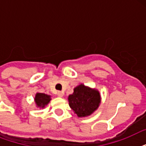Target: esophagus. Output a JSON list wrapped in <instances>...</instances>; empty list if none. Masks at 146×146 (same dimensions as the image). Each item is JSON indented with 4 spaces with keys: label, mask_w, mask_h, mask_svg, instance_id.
Returning a JSON list of instances; mask_svg holds the SVG:
<instances>
[{
    "label": "esophagus",
    "mask_w": 146,
    "mask_h": 146,
    "mask_svg": "<svg viewBox=\"0 0 146 146\" xmlns=\"http://www.w3.org/2000/svg\"><path fill=\"white\" fill-rule=\"evenodd\" d=\"M63 96H64V92L61 91H58L57 92V96L58 97H63Z\"/></svg>",
    "instance_id": "esophagus-1"
}]
</instances>
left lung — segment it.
<instances>
[{
  "mask_svg": "<svg viewBox=\"0 0 146 146\" xmlns=\"http://www.w3.org/2000/svg\"><path fill=\"white\" fill-rule=\"evenodd\" d=\"M100 94L84 85H80L73 89V93L68 97L71 109L79 117H86L93 113L100 104Z\"/></svg>",
  "mask_w": 146,
  "mask_h": 146,
  "instance_id": "1",
  "label": "left lung"
}]
</instances>
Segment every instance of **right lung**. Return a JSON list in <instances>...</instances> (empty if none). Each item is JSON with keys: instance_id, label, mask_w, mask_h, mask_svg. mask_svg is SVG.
<instances>
[{"instance_id": "add662e5", "label": "right lung", "mask_w": 146, "mask_h": 146, "mask_svg": "<svg viewBox=\"0 0 146 146\" xmlns=\"http://www.w3.org/2000/svg\"><path fill=\"white\" fill-rule=\"evenodd\" d=\"M50 96H48L46 94L37 93L35 98V104H37L38 107L43 108H44V106L48 104V102H50Z\"/></svg>"}]
</instances>
